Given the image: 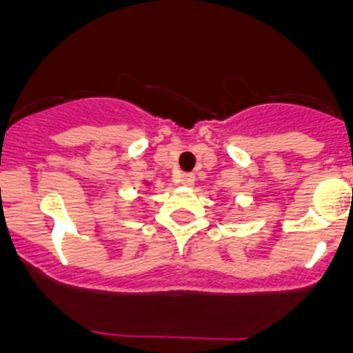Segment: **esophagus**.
Instances as JSON below:
<instances>
[{
    "label": "esophagus",
    "instance_id": "obj_1",
    "mask_svg": "<svg viewBox=\"0 0 353 353\" xmlns=\"http://www.w3.org/2000/svg\"><path fill=\"white\" fill-rule=\"evenodd\" d=\"M179 182L182 183V185H192V183H194V174H192V173H182L179 176Z\"/></svg>",
    "mask_w": 353,
    "mask_h": 353
}]
</instances>
